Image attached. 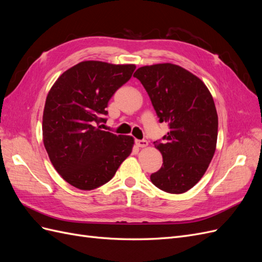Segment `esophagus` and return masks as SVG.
I'll return each mask as SVG.
<instances>
[{"instance_id": "1", "label": "esophagus", "mask_w": 262, "mask_h": 262, "mask_svg": "<svg viewBox=\"0 0 262 262\" xmlns=\"http://www.w3.org/2000/svg\"><path fill=\"white\" fill-rule=\"evenodd\" d=\"M136 144L138 147H146L148 145V142L146 140H136Z\"/></svg>"}]
</instances>
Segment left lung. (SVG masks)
<instances>
[{"label": "left lung", "mask_w": 262, "mask_h": 262, "mask_svg": "<svg viewBox=\"0 0 262 262\" xmlns=\"http://www.w3.org/2000/svg\"><path fill=\"white\" fill-rule=\"evenodd\" d=\"M133 76L169 129L163 142H154L163 166L150 181L163 191L184 193L199 182L215 153L219 118L212 95L199 77L172 63L141 67Z\"/></svg>", "instance_id": "1"}]
</instances>
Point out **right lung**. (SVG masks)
<instances>
[{"label": "right lung", "mask_w": 262, "mask_h": 262, "mask_svg": "<svg viewBox=\"0 0 262 262\" xmlns=\"http://www.w3.org/2000/svg\"><path fill=\"white\" fill-rule=\"evenodd\" d=\"M134 64L83 61L54 82L46 99L42 140L53 167L70 185L92 190L112 179L133 148L130 136L101 130L115 92Z\"/></svg>", "instance_id": "add662e5"}]
</instances>
